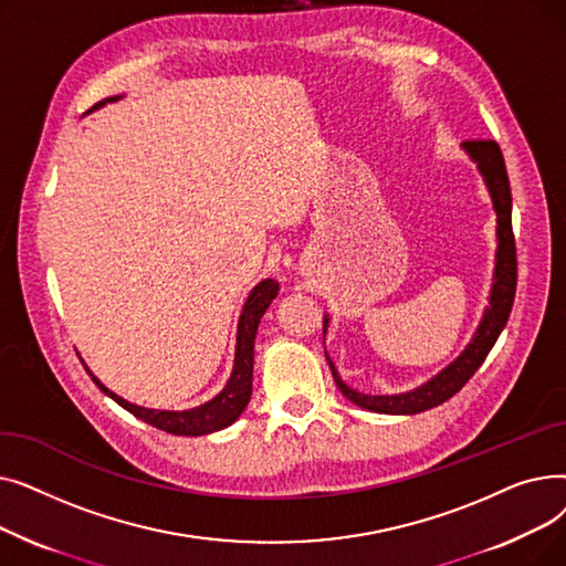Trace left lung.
I'll return each mask as SVG.
<instances>
[{
    "instance_id": "left-lung-1",
    "label": "left lung",
    "mask_w": 566,
    "mask_h": 566,
    "mask_svg": "<svg viewBox=\"0 0 566 566\" xmlns=\"http://www.w3.org/2000/svg\"><path fill=\"white\" fill-rule=\"evenodd\" d=\"M463 151L478 163L480 174L484 176V184L489 188L495 216H497V252H495V275L493 286L489 295V307L484 310L482 323L478 333H474L472 342L465 346V350L459 358L444 367L440 374H436L431 380H427L420 388H415L403 395H363L350 390L342 380L339 371L335 369L333 360L328 358L333 378L342 395L353 401L355 406L367 408L371 412H385V415H415L424 412L429 408H436L452 399L463 385L470 380V376L482 367L486 360L489 350L497 342L504 325H507L514 295H516V243L512 231V188L507 167H504V158L497 142L493 139H468L463 142ZM328 325V316L323 318V331Z\"/></svg>"
}]
</instances>
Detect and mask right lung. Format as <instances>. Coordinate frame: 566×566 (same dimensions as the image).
<instances>
[{"label":"right lung","mask_w":566,"mask_h":566,"mask_svg":"<svg viewBox=\"0 0 566 566\" xmlns=\"http://www.w3.org/2000/svg\"><path fill=\"white\" fill-rule=\"evenodd\" d=\"M116 98L101 101L92 109H98L101 105L112 103ZM277 291H280V284L275 280H263L250 291L248 301L243 305V312H241V318H238L235 358H233L231 376L224 385V390L218 397H213L211 401H206L197 408H190V410H154V408L135 406V403L122 399L118 395H114L112 390H107L105 385L92 371H88L84 360H82V365L88 371V376H92V380L98 385V388L107 397H112L118 406L126 408L128 412H133L135 418H139L146 424H151L160 431H167L171 436H206V433L220 431V429L233 424L238 418H241V412L250 403L252 369H254V337H256L259 321H261L263 312L268 310V305L275 301Z\"/></svg>","instance_id":"1"}]
</instances>
